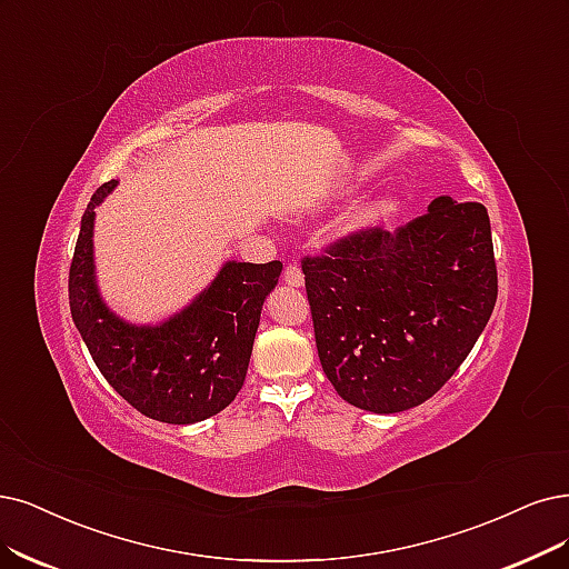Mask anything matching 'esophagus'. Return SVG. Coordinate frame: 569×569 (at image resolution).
Returning <instances> with one entry per match:
<instances>
[{"label":"esophagus","instance_id":"obj_1","mask_svg":"<svg viewBox=\"0 0 569 569\" xmlns=\"http://www.w3.org/2000/svg\"><path fill=\"white\" fill-rule=\"evenodd\" d=\"M283 281L288 283V286H292V288H300L302 283H305V273H302V269H300V264H288L286 267V271H283Z\"/></svg>","mask_w":569,"mask_h":569}]
</instances>
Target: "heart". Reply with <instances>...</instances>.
<instances>
[{"instance_id": "obj_1", "label": "heart", "mask_w": 569, "mask_h": 569, "mask_svg": "<svg viewBox=\"0 0 569 569\" xmlns=\"http://www.w3.org/2000/svg\"><path fill=\"white\" fill-rule=\"evenodd\" d=\"M396 210L393 197H377L370 201H363L356 206L351 213L342 222L345 234H353V231H366L375 224H380L385 218H389Z\"/></svg>"}]
</instances>
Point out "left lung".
Returning a JSON list of instances; mask_svg holds the SVG:
<instances>
[{
    "instance_id": "left-lung-1",
    "label": "left lung",
    "mask_w": 569,
    "mask_h": 569,
    "mask_svg": "<svg viewBox=\"0 0 569 569\" xmlns=\"http://www.w3.org/2000/svg\"><path fill=\"white\" fill-rule=\"evenodd\" d=\"M323 372L370 412L422 406L465 363L497 302L488 208L450 197L387 231L370 227L302 258Z\"/></svg>"
}]
</instances>
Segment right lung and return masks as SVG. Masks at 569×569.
Masks as SVG:
<instances>
[{"instance_id": "1", "label": "right lung", "mask_w": 569, "mask_h": 569, "mask_svg": "<svg viewBox=\"0 0 569 569\" xmlns=\"http://www.w3.org/2000/svg\"><path fill=\"white\" fill-rule=\"evenodd\" d=\"M114 184H100L81 216L68 281L72 321L123 401L157 422H201L241 391L262 302L279 283L283 264L231 260L176 317L159 326L126 323L104 307L93 267L96 206Z\"/></svg>"}]
</instances>
